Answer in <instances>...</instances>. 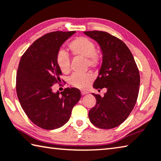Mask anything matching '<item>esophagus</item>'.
I'll return each mask as SVG.
<instances>
[{"mask_svg":"<svg viewBox=\"0 0 161 161\" xmlns=\"http://www.w3.org/2000/svg\"><path fill=\"white\" fill-rule=\"evenodd\" d=\"M81 95H85L86 93H88V92H86V91H81Z\"/></svg>","mask_w":161,"mask_h":161,"instance_id":"obj_1","label":"esophagus"}]
</instances>
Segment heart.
<instances>
[{
  "instance_id": "b5f03b06",
  "label": "heart",
  "mask_w": 161,
  "mask_h": 161,
  "mask_svg": "<svg viewBox=\"0 0 161 161\" xmlns=\"http://www.w3.org/2000/svg\"><path fill=\"white\" fill-rule=\"evenodd\" d=\"M68 48L75 57L84 58L85 65L91 68H97L101 63V56L97 52L95 43L89 38L76 37L68 44ZM56 63L63 73L68 74L70 71V58L68 53L60 51L56 55ZM92 75L86 74H74L69 78V82L78 89H85L92 81Z\"/></svg>"
}]
</instances>
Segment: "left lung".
<instances>
[{
    "instance_id": "8db88e82",
    "label": "left lung",
    "mask_w": 161,
    "mask_h": 161,
    "mask_svg": "<svg viewBox=\"0 0 161 161\" xmlns=\"http://www.w3.org/2000/svg\"><path fill=\"white\" fill-rule=\"evenodd\" d=\"M100 46L103 62L93 88H106L103 97L95 96L96 103L89 110V118L94 126L112 129L121 125L133 110L139 94L140 75L130 50L126 44L109 33L84 31Z\"/></svg>"
}]
</instances>
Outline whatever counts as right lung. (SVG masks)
Instances as JSON below:
<instances>
[{
    "label": "right lung",
    "mask_w": 161,
    "mask_h": 161,
    "mask_svg": "<svg viewBox=\"0 0 161 161\" xmlns=\"http://www.w3.org/2000/svg\"><path fill=\"white\" fill-rule=\"evenodd\" d=\"M53 31L35 41L21 58L16 76V92L20 105L34 124L42 129H58L68 122L80 91L66 88L54 93L62 72L56 63L60 46L75 33Z\"/></svg>",
    "instance_id": "obj_1"
}]
</instances>
